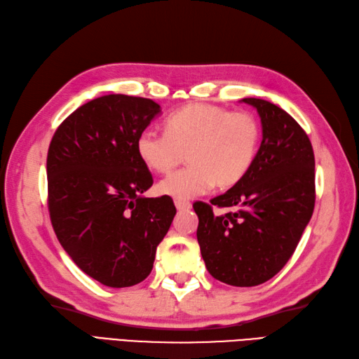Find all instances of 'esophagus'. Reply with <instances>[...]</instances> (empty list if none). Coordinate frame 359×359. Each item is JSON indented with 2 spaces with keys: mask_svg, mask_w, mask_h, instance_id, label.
<instances>
[{
  "mask_svg": "<svg viewBox=\"0 0 359 359\" xmlns=\"http://www.w3.org/2000/svg\"><path fill=\"white\" fill-rule=\"evenodd\" d=\"M174 205H176L177 211H188L191 208V203L188 202V200H183V198H176L174 200Z\"/></svg>",
  "mask_w": 359,
  "mask_h": 359,
  "instance_id": "1",
  "label": "esophagus"
}]
</instances>
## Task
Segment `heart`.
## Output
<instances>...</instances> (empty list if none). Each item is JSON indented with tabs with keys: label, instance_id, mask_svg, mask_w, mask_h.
<instances>
[{
	"label": "heart",
	"instance_id": "heart-1",
	"mask_svg": "<svg viewBox=\"0 0 359 359\" xmlns=\"http://www.w3.org/2000/svg\"><path fill=\"white\" fill-rule=\"evenodd\" d=\"M260 122L249 111H231L211 104H191L166 121V131L145 128L136 149L149 170L168 172L188 153L189 165L161 180L159 193L191 198L234 187L255 161L260 145Z\"/></svg>",
	"mask_w": 359,
	"mask_h": 359
}]
</instances>
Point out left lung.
<instances>
[{
  "instance_id": "8db88e82",
  "label": "left lung",
  "mask_w": 359,
  "mask_h": 359,
  "mask_svg": "<svg viewBox=\"0 0 359 359\" xmlns=\"http://www.w3.org/2000/svg\"><path fill=\"white\" fill-rule=\"evenodd\" d=\"M257 108L263 140L246 176L211 203L196 202L197 241L206 269L231 286L271 280L292 257L315 206V157L306 131L280 107L245 97ZM212 205L231 211L217 216Z\"/></svg>"
}]
</instances>
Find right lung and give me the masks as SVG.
Here are the masks:
<instances>
[{"label": "right lung", "instance_id": "add662e5", "mask_svg": "<svg viewBox=\"0 0 359 359\" xmlns=\"http://www.w3.org/2000/svg\"><path fill=\"white\" fill-rule=\"evenodd\" d=\"M161 113L151 99L107 95L67 118L47 154L48 212L64 251L88 277L130 287L153 269L176 206L148 198L153 185L136 140Z\"/></svg>", "mask_w": 359, "mask_h": 359}]
</instances>
